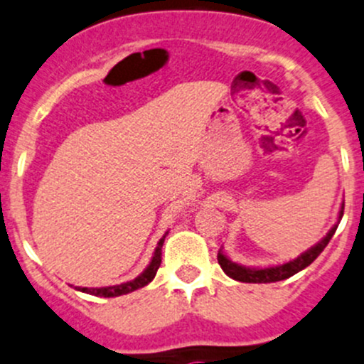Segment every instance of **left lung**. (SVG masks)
<instances>
[{
    "label": "left lung",
    "mask_w": 364,
    "mask_h": 364,
    "mask_svg": "<svg viewBox=\"0 0 364 364\" xmlns=\"http://www.w3.org/2000/svg\"><path fill=\"white\" fill-rule=\"evenodd\" d=\"M342 216H343V208L340 209L338 220H342ZM338 223H336L335 227L326 233V237H323V239H321L316 246H312L311 250L301 252L298 258L291 259V262L282 263V265L269 267V269H251V267H242V265H239V263H233L228 256L223 255V251L218 252V263H220V267L223 269V272L227 274L228 277L235 279V281H240V282L262 284V282L284 281V279H289L291 275L298 274L300 270H304L305 267L311 265L314 259H316L317 256L324 251V247L328 246V242H330L331 237H333V233L336 232Z\"/></svg>",
    "instance_id": "8db88e82"
}]
</instances>
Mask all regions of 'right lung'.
Masks as SVG:
<instances>
[{"instance_id":"obj_1","label":"right lung","mask_w":364,"mask_h":364,"mask_svg":"<svg viewBox=\"0 0 364 364\" xmlns=\"http://www.w3.org/2000/svg\"><path fill=\"white\" fill-rule=\"evenodd\" d=\"M167 235V232H166ZM166 235L159 240V246H156L155 255H153L150 265L144 269V272L141 275H137L136 279L132 281L124 282V284H117V286H106V288H75L82 293H89L94 294V296H105V298H113V296H120V294H127L136 291V289L144 288L146 284H150L155 277L156 270H159L160 263H162V246H164V240H166Z\"/></svg>"}]
</instances>
